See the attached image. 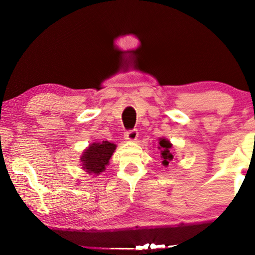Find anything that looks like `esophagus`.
Listing matches in <instances>:
<instances>
[{
  "mask_svg": "<svg viewBox=\"0 0 255 255\" xmlns=\"http://www.w3.org/2000/svg\"><path fill=\"white\" fill-rule=\"evenodd\" d=\"M138 137V130L137 129H131V130H127L125 132V138L129 141H133L136 140Z\"/></svg>",
  "mask_w": 255,
  "mask_h": 255,
  "instance_id": "34e87169",
  "label": "esophagus"
}]
</instances>
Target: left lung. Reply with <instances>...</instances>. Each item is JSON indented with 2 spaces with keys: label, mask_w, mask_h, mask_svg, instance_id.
<instances>
[{
  "label": "left lung",
  "mask_w": 255,
  "mask_h": 255,
  "mask_svg": "<svg viewBox=\"0 0 255 255\" xmlns=\"http://www.w3.org/2000/svg\"><path fill=\"white\" fill-rule=\"evenodd\" d=\"M159 146L162 148L161 149V154H162V158H163V164L164 165H169V162L171 159H173V155L170 153V148H171V144L169 140H166L165 138H161V140H159Z\"/></svg>",
  "instance_id": "obj_1"
}]
</instances>
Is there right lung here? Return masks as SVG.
<instances>
[{
    "label": "right lung",
    "mask_w": 255,
    "mask_h": 255,
    "mask_svg": "<svg viewBox=\"0 0 255 255\" xmlns=\"http://www.w3.org/2000/svg\"><path fill=\"white\" fill-rule=\"evenodd\" d=\"M115 149L116 145L107 140L90 145V147L85 150L81 157L83 169L89 173L99 174L106 169V165L109 163V159Z\"/></svg>",
    "instance_id": "right-lung-1"
}]
</instances>
